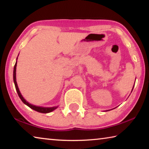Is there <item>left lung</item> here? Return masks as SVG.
Instances as JSON below:
<instances>
[{"instance_id": "obj_1", "label": "left lung", "mask_w": 149, "mask_h": 149, "mask_svg": "<svg viewBox=\"0 0 149 149\" xmlns=\"http://www.w3.org/2000/svg\"><path fill=\"white\" fill-rule=\"evenodd\" d=\"M133 87H134V85H133ZM133 89H132V90H133Z\"/></svg>"}]
</instances>
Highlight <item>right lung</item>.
I'll list each match as a JSON object with an SVG mask.
<instances>
[{
	"mask_svg": "<svg viewBox=\"0 0 149 149\" xmlns=\"http://www.w3.org/2000/svg\"><path fill=\"white\" fill-rule=\"evenodd\" d=\"M16 65H17V61L16 62V64L14 65V72H13V78H14V82L15 84V87H16V91L17 93V95H18L19 97L20 98V99L22 100V101L25 104H26L27 106H28L29 108H31V109L34 110L37 112H41V113H49L52 111L54 110L56 108H58V107H37V106L35 105H33L31 104H30L28 102H27L26 100H25L24 98L23 97V96L22 95L21 93H20L19 88L17 87V84L16 82Z\"/></svg>",
	"mask_w": 149,
	"mask_h": 149,
	"instance_id": "obj_1",
	"label": "right lung"
}]
</instances>
